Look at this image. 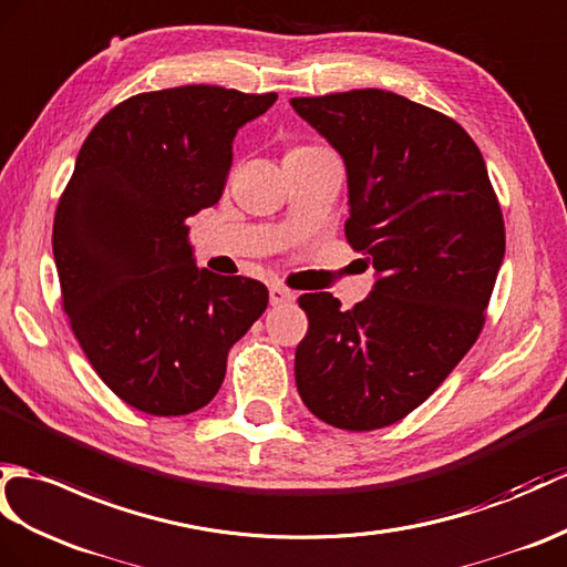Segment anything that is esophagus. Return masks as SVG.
<instances>
[{"label": "esophagus", "mask_w": 567, "mask_h": 567, "mask_svg": "<svg viewBox=\"0 0 567 567\" xmlns=\"http://www.w3.org/2000/svg\"><path fill=\"white\" fill-rule=\"evenodd\" d=\"M295 299H297L295 292H289L287 287H282V285H270V305H272V307L292 305Z\"/></svg>", "instance_id": "1"}]
</instances>
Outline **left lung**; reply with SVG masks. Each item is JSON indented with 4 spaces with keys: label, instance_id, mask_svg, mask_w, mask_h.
I'll return each instance as SVG.
<instances>
[{
    "label": "left lung",
    "instance_id": "obj_1",
    "mask_svg": "<svg viewBox=\"0 0 567 567\" xmlns=\"http://www.w3.org/2000/svg\"><path fill=\"white\" fill-rule=\"evenodd\" d=\"M289 103L343 156L348 244L377 270L348 311L331 292L299 297V396L333 427H386L481 336L505 258L503 213L481 150L452 117L381 89Z\"/></svg>",
    "mask_w": 567,
    "mask_h": 567
}]
</instances>
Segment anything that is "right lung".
I'll list each match as a JSON object with an SVG mask.
<instances>
[{"label":"right lung","instance_id":"1","mask_svg":"<svg viewBox=\"0 0 567 567\" xmlns=\"http://www.w3.org/2000/svg\"><path fill=\"white\" fill-rule=\"evenodd\" d=\"M278 94L190 84L105 113L76 154L52 254L62 309L91 367L150 415H188L219 391L227 354L268 287L195 266L188 217L213 207L239 127Z\"/></svg>","mask_w":567,"mask_h":567}]
</instances>
